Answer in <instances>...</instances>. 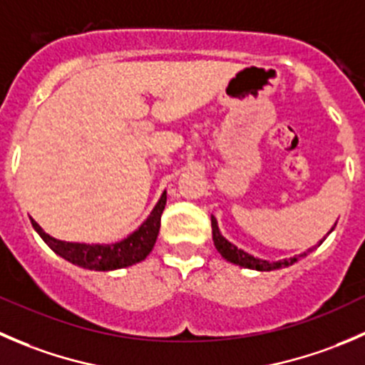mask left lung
Listing matches in <instances>:
<instances>
[{
    "mask_svg": "<svg viewBox=\"0 0 365 365\" xmlns=\"http://www.w3.org/2000/svg\"><path fill=\"white\" fill-rule=\"evenodd\" d=\"M211 227H212V241H215V247L216 250L220 252V255H222L225 261L232 262V264H237L241 266V268H248V269H257V272H273V269H280V268H287V266L294 264L297 261H300L302 257H305V255H309L310 252L314 250V248L319 247L321 243L324 241V237L328 236V234L334 230V227L330 229V232L327 234V236L323 237V240L319 241L317 245H314V247H310L307 252H302V254L294 255V257H289V259H280V261H266V259H259V257H254L252 254H248V252L241 250V248H237L236 245L230 243L229 240H225V237L222 236V232H220L218 229V222H216L215 216L211 215Z\"/></svg>",
    "mask_w": 365,
    "mask_h": 365,
    "instance_id": "1",
    "label": "left lung"
}]
</instances>
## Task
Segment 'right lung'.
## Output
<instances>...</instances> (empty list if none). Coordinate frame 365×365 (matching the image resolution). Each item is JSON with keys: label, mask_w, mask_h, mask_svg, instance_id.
Here are the masks:
<instances>
[{"label": "right lung", "mask_w": 365, "mask_h": 365, "mask_svg": "<svg viewBox=\"0 0 365 365\" xmlns=\"http://www.w3.org/2000/svg\"><path fill=\"white\" fill-rule=\"evenodd\" d=\"M167 205V191H163L150 211V215L143 220L142 225L133 230L128 237L115 243H74V241H61L49 236L34 218L31 225L37 230L44 243L60 255L65 261L93 272H113V269L129 268L133 264L142 262L153 252L154 243L158 240L161 227V215Z\"/></svg>", "instance_id": "add662e5"}]
</instances>
